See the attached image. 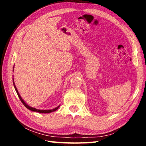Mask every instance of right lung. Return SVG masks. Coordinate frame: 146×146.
Returning a JSON list of instances; mask_svg holds the SVG:
<instances>
[{
    "mask_svg": "<svg viewBox=\"0 0 146 146\" xmlns=\"http://www.w3.org/2000/svg\"><path fill=\"white\" fill-rule=\"evenodd\" d=\"M13 86H14V88H15V90L16 92L17 93V95H18L19 97L20 98V100H21V101L22 102V103L25 106V107L26 108H28V110L32 111H35V112H38V113H51V112H53L55 111H56V110H58V108L60 107V106H58V107H56V108L55 109H53V110H37V109L35 108H32V107H30V106H29L28 104H26V102H24V101L23 100V98H22V97H21V95H19V93L18 92V90H17V89L16 88L15 86V82L13 81Z\"/></svg>",
    "mask_w": 146,
    "mask_h": 146,
    "instance_id": "add662e5",
    "label": "right lung"
}]
</instances>
